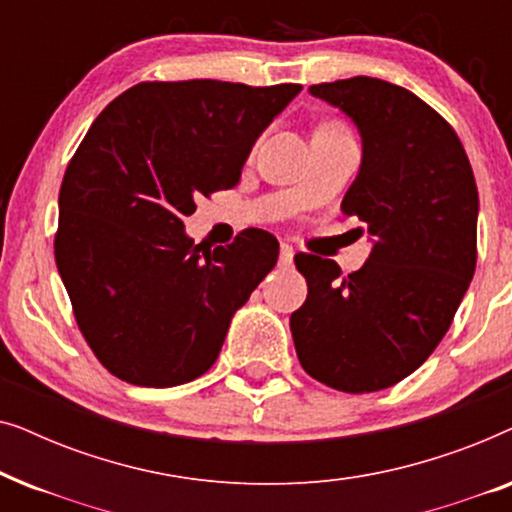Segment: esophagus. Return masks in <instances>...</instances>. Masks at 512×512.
<instances>
[{
	"mask_svg": "<svg viewBox=\"0 0 512 512\" xmlns=\"http://www.w3.org/2000/svg\"><path fill=\"white\" fill-rule=\"evenodd\" d=\"M293 263V249L289 247V244L282 242V247H279V265H291Z\"/></svg>",
	"mask_w": 512,
	"mask_h": 512,
	"instance_id": "esophagus-1",
	"label": "esophagus"
}]
</instances>
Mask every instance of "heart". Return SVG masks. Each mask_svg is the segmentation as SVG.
<instances>
[{"instance_id":"heart-1","label":"heart","mask_w":512,"mask_h":512,"mask_svg":"<svg viewBox=\"0 0 512 512\" xmlns=\"http://www.w3.org/2000/svg\"><path fill=\"white\" fill-rule=\"evenodd\" d=\"M324 128H338V130H342V128H340V125H324Z\"/></svg>"}]
</instances>
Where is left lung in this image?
Returning a JSON list of instances; mask_svg holds the SVG:
<instances>
[{
    "label": "left lung",
    "instance_id": "obj_1",
    "mask_svg": "<svg viewBox=\"0 0 512 512\" xmlns=\"http://www.w3.org/2000/svg\"><path fill=\"white\" fill-rule=\"evenodd\" d=\"M310 93L359 130L361 167L340 209L373 249L347 277L328 258L296 256L307 300L291 335L307 375L368 394L415 373L450 328L478 258V186L457 132L410 90L354 76Z\"/></svg>",
    "mask_w": 512,
    "mask_h": 512
}]
</instances>
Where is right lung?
Segmentation results:
<instances>
[{
	"label": "right lung",
	"mask_w": 512,
	"mask_h": 512,
	"mask_svg": "<svg viewBox=\"0 0 512 512\" xmlns=\"http://www.w3.org/2000/svg\"><path fill=\"white\" fill-rule=\"evenodd\" d=\"M300 90L137 83L90 125L60 186L55 263L111 375L163 389L214 366L233 314L275 268L279 242L249 228L202 249L184 219L198 195L237 186L251 146Z\"/></svg>",
	"instance_id": "right-lung-1"
}]
</instances>
